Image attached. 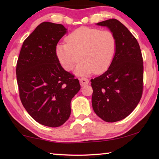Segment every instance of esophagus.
<instances>
[{
    "label": "esophagus",
    "mask_w": 159,
    "mask_h": 159,
    "mask_svg": "<svg viewBox=\"0 0 159 159\" xmlns=\"http://www.w3.org/2000/svg\"><path fill=\"white\" fill-rule=\"evenodd\" d=\"M80 83L82 86H84L89 83V80H88V79H86V78H81L80 79Z\"/></svg>",
    "instance_id": "obj_1"
}]
</instances>
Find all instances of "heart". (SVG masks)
<instances>
[{
    "mask_svg": "<svg viewBox=\"0 0 159 159\" xmlns=\"http://www.w3.org/2000/svg\"><path fill=\"white\" fill-rule=\"evenodd\" d=\"M66 43H58L56 56L67 71L78 65L76 73L86 75L106 71L114 60L116 50V38L112 31L86 26L71 31L66 38Z\"/></svg>",
    "mask_w": 159,
    "mask_h": 159,
    "instance_id": "1",
    "label": "heart"
}]
</instances>
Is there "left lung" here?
<instances>
[{
  "instance_id": "8db88e82",
  "label": "left lung",
  "mask_w": 159,
  "mask_h": 159,
  "mask_svg": "<svg viewBox=\"0 0 159 159\" xmlns=\"http://www.w3.org/2000/svg\"><path fill=\"white\" fill-rule=\"evenodd\" d=\"M116 38L117 46L107 71L91 79L94 111L106 122L127 117L135 109L143 93V59L137 39L116 19L101 21Z\"/></svg>"
}]
</instances>
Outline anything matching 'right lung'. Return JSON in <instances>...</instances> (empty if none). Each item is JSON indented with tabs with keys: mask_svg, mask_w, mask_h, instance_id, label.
I'll return each instance as SVG.
<instances>
[{
	"mask_svg": "<svg viewBox=\"0 0 159 159\" xmlns=\"http://www.w3.org/2000/svg\"><path fill=\"white\" fill-rule=\"evenodd\" d=\"M66 32L60 24H40L24 41L16 67L24 107L36 121L48 127H59L69 119L71 101L80 89L79 80L61 67L55 54Z\"/></svg>",
	"mask_w": 159,
	"mask_h": 159,
	"instance_id": "obj_1",
	"label": "right lung"
}]
</instances>
